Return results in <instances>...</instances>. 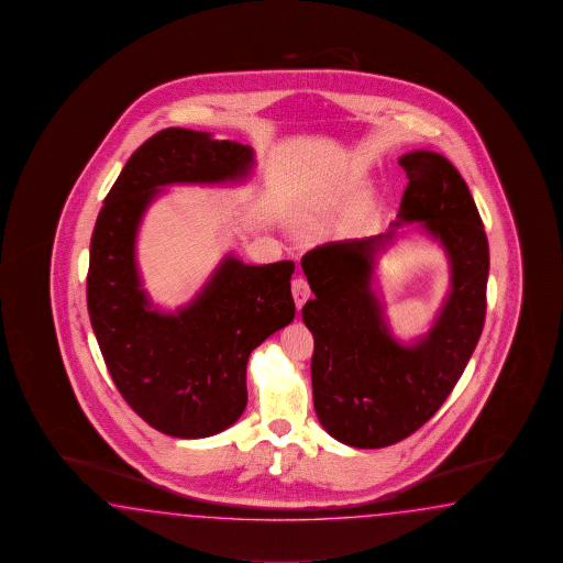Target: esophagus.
<instances>
[{"label":"esophagus","instance_id":"esophagus-1","mask_svg":"<svg viewBox=\"0 0 563 563\" xmlns=\"http://www.w3.org/2000/svg\"><path fill=\"white\" fill-rule=\"evenodd\" d=\"M290 288H292V299H295L297 309H302V305H305V302L309 300V297H311V288H309V283H307L302 276H299V278H295V280H292Z\"/></svg>","mask_w":563,"mask_h":563}]
</instances>
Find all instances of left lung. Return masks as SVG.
I'll use <instances>...</instances> for the list:
<instances>
[{
	"label": "left lung",
	"mask_w": 563,
	"mask_h": 563,
	"mask_svg": "<svg viewBox=\"0 0 563 563\" xmlns=\"http://www.w3.org/2000/svg\"><path fill=\"white\" fill-rule=\"evenodd\" d=\"M400 165L410 181L389 232L327 242L300 261L314 292L302 307L314 339V412L355 449H384L424 426L461 379L485 325L488 242L468 186L434 151L406 153ZM413 221L448 251L451 292L426 338L400 344L371 285L376 252Z\"/></svg>",
	"instance_id": "8db88e82"
}]
</instances>
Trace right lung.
<instances>
[{
  "label": "right lung",
  "mask_w": 563,
  "mask_h": 563,
  "mask_svg": "<svg viewBox=\"0 0 563 563\" xmlns=\"http://www.w3.org/2000/svg\"><path fill=\"white\" fill-rule=\"evenodd\" d=\"M252 167L249 145L163 129L129 157L90 238L87 302L100 353L126 404L167 437H213L242 416L252 350L295 317V263L225 256L196 299L163 312L141 288L139 224L165 186L242 181Z\"/></svg>",
  "instance_id": "1"
}]
</instances>
